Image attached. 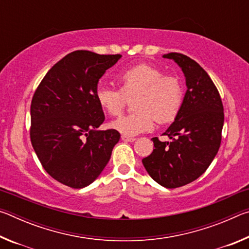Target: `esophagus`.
Here are the masks:
<instances>
[{
	"label": "esophagus",
	"instance_id": "1",
	"mask_svg": "<svg viewBox=\"0 0 249 249\" xmlns=\"http://www.w3.org/2000/svg\"><path fill=\"white\" fill-rule=\"evenodd\" d=\"M121 140L123 141V142H132L136 141V138H134V137H127V136H124V135H122Z\"/></svg>",
	"mask_w": 249,
	"mask_h": 249
}]
</instances>
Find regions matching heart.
<instances>
[{
  "label": "heart",
  "instance_id": "obj_1",
  "mask_svg": "<svg viewBox=\"0 0 249 249\" xmlns=\"http://www.w3.org/2000/svg\"><path fill=\"white\" fill-rule=\"evenodd\" d=\"M120 90L100 83L95 100L100 107L112 116L120 115L132 98L136 112L112 121L109 127L127 137L149 132L155 122L166 124L179 114L183 102V88L175 75L162 74L157 67L140 64L116 75Z\"/></svg>",
  "mask_w": 249,
  "mask_h": 249
}]
</instances>
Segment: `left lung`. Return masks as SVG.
I'll return each instance as SVG.
<instances>
[{"mask_svg":"<svg viewBox=\"0 0 249 249\" xmlns=\"http://www.w3.org/2000/svg\"><path fill=\"white\" fill-rule=\"evenodd\" d=\"M162 58L180 67L187 91L179 114L162 134L170 142L154 137L155 149L142 161L156 182L175 189L199 178L213 161L221 145L224 112L216 87L197 62L178 53Z\"/></svg>","mask_w":249,"mask_h":249,"instance_id":"left-lung-1","label":"left lung"}]
</instances>
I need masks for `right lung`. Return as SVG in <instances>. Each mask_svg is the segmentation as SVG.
I'll list each match as a JSON object with an SVG mask.
<instances>
[{
	"mask_svg": "<svg viewBox=\"0 0 249 249\" xmlns=\"http://www.w3.org/2000/svg\"><path fill=\"white\" fill-rule=\"evenodd\" d=\"M121 57L70 53L46 73L33 96V148L48 175L70 188L93 182L121 138L114 129H99L105 116L95 100L99 80Z\"/></svg>",
	"mask_w": 249,
	"mask_h": 249,
	"instance_id": "obj_1",
	"label": "right lung"
}]
</instances>
